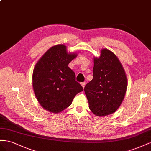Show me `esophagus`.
<instances>
[{
  "mask_svg": "<svg viewBox=\"0 0 151 151\" xmlns=\"http://www.w3.org/2000/svg\"><path fill=\"white\" fill-rule=\"evenodd\" d=\"M81 86H82V87H83V88H84L85 85H86V83H85V82H82V83H81Z\"/></svg>",
  "mask_w": 151,
  "mask_h": 151,
  "instance_id": "esophagus-1",
  "label": "esophagus"
}]
</instances>
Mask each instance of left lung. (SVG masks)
<instances>
[{
  "instance_id": "obj_1",
  "label": "left lung",
  "mask_w": 151,
  "mask_h": 151,
  "mask_svg": "<svg viewBox=\"0 0 151 151\" xmlns=\"http://www.w3.org/2000/svg\"><path fill=\"white\" fill-rule=\"evenodd\" d=\"M127 88L125 71L116 55L107 49L94 58L93 79L84 91L89 108L97 116L109 115L118 109Z\"/></svg>"
}]
</instances>
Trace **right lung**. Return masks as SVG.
I'll list each match as a JSON object with an SVG mask.
<instances>
[{"mask_svg": "<svg viewBox=\"0 0 151 151\" xmlns=\"http://www.w3.org/2000/svg\"><path fill=\"white\" fill-rule=\"evenodd\" d=\"M77 56L68 53L66 46L52 47L34 68L32 82L35 96L43 108L59 113L70 106L76 95L83 88L76 81L75 73L68 64Z\"/></svg>", "mask_w": 151, "mask_h": 151, "instance_id": "add662e5", "label": "right lung"}]
</instances>
